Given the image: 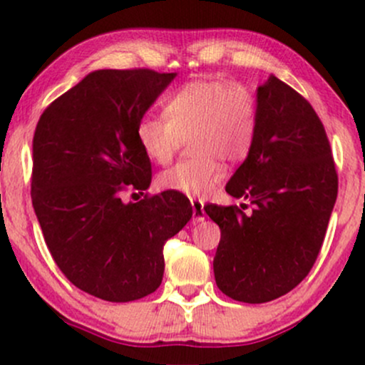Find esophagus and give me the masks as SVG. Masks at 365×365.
I'll list each match as a JSON object with an SVG mask.
<instances>
[{"label": "esophagus", "mask_w": 365, "mask_h": 365, "mask_svg": "<svg viewBox=\"0 0 365 365\" xmlns=\"http://www.w3.org/2000/svg\"><path fill=\"white\" fill-rule=\"evenodd\" d=\"M190 204H192V221H194V223H200V221H204V217H206V212H204V202H202V200L194 199Z\"/></svg>", "instance_id": "34e87169"}]
</instances>
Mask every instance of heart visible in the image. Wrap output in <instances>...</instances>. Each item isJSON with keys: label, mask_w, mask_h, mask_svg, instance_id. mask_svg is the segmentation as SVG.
<instances>
[{"label": "heart", "mask_w": 365, "mask_h": 365, "mask_svg": "<svg viewBox=\"0 0 365 365\" xmlns=\"http://www.w3.org/2000/svg\"><path fill=\"white\" fill-rule=\"evenodd\" d=\"M166 116H144L137 125L145 156L159 165L173 159L190 140L194 159L178 163L158 177L163 190L204 197L225 177L220 159L238 163L252 149L257 133V104L245 87L199 78L175 91L165 103Z\"/></svg>", "instance_id": "heart-1"}]
</instances>
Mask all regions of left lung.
I'll use <instances>...</instances> for the list:
<instances>
[{
    "instance_id": "8db88e82",
    "label": "left lung",
    "mask_w": 365,
    "mask_h": 365,
    "mask_svg": "<svg viewBox=\"0 0 365 365\" xmlns=\"http://www.w3.org/2000/svg\"><path fill=\"white\" fill-rule=\"evenodd\" d=\"M257 133L226 183L254 204L204 207L221 230L216 284L238 302L262 304L297 287L316 262L338 195V175L319 116L302 96L269 75L255 92Z\"/></svg>"
}]
</instances>
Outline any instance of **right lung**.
I'll use <instances>...</instances> for the list:
<instances>
[{
  "instance_id": "add662e5",
  "label": "right lung",
  "mask_w": 365,
  "mask_h": 365,
  "mask_svg": "<svg viewBox=\"0 0 365 365\" xmlns=\"http://www.w3.org/2000/svg\"><path fill=\"white\" fill-rule=\"evenodd\" d=\"M177 73L96 70L46 108L32 142V206L61 273L108 302L156 292L163 247L192 217L188 199L148 190L150 161L137 125Z\"/></svg>"
}]
</instances>
